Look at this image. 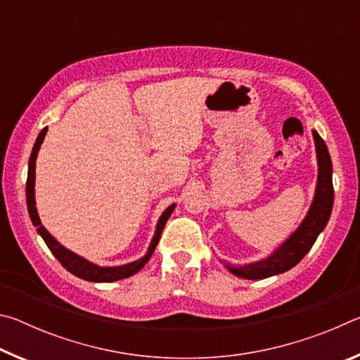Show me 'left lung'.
<instances>
[{
  "label": "left lung",
  "instance_id": "8db88e82",
  "mask_svg": "<svg viewBox=\"0 0 360 360\" xmlns=\"http://www.w3.org/2000/svg\"><path fill=\"white\" fill-rule=\"evenodd\" d=\"M313 138L316 143V152H318L319 174L313 205L307 217L303 219L302 225L295 230V233L284 245L279 246L268 259L240 266L225 264V266L233 275L245 279H264L288 271L307 255L309 249L313 248L314 241L318 240L321 231L324 230L333 206L332 160L330 155H328V149L324 139L319 136L318 131H313Z\"/></svg>",
  "mask_w": 360,
  "mask_h": 360
}]
</instances>
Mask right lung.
<instances>
[{
    "label": "right lung",
    "instance_id": "1",
    "mask_svg": "<svg viewBox=\"0 0 360 360\" xmlns=\"http://www.w3.org/2000/svg\"><path fill=\"white\" fill-rule=\"evenodd\" d=\"M47 133V127L46 129H42L41 133L36 138V143L33 146V150H32V155H30V162H28V178H27V205H28V212H30V217H32V222L38 230V233L42 236V240L46 241L47 248L51 249V252L56 255L57 260L62 264L66 270L72 275L85 279V281H94V283H112V281H117V279H124V278H129L133 276L135 273H138L141 268L148 264L152 252H154V249L157 246L158 240H160L162 236V231L163 227H165V224L168 221V217L172 216V212L174 210V205L168 206L165 210V212L160 216L158 219V224H157V229H155V235L154 238L150 241V246H149V251L146 252V255L143 259H139L136 262H131V264H127V265H122V266H98L92 264V262L85 260L82 257H79L77 254L68 251V249L63 248L60 243L53 238V236L49 233V231L44 229V225L41 224L39 221V216H38V211H36V202H34V165H36V157H38V150L41 148L42 141H44V136Z\"/></svg>",
    "mask_w": 360,
    "mask_h": 360
}]
</instances>
